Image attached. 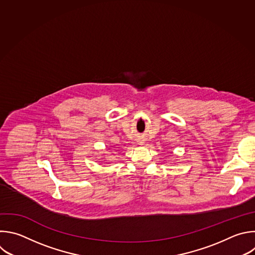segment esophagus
<instances>
[{
    "instance_id": "1",
    "label": "esophagus",
    "mask_w": 255,
    "mask_h": 255,
    "mask_svg": "<svg viewBox=\"0 0 255 255\" xmlns=\"http://www.w3.org/2000/svg\"><path fill=\"white\" fill-rule=\"evenodd\" d=\"M143 143H144V142H142V141L140 142V144H141V145H143Z\"/></svg>"
}]
</instances>
